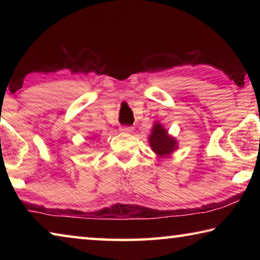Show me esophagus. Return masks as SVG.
Listing matches in <instances>:
<instances>
[{"label":"esophagus","mask_w":260,"mask_h":260,"mask_svg":"<svg viewBox=\"0 0 260 260\" xmlns=\"http://www.w3.org/2000/svg\"><path fill=\"white\" fill-rule=\"evenodd\" d=\"M119 131L121 132V133L131 134V133H133V132H134V128H133V127H131V126H121Z\"/></svg>","instance_id":"obj_1"}]
</instances>
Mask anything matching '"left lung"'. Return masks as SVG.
Masks as SVG:
<instances>
[{
	"instance_id": "1",
	"label": "left lung",
	"mask_w": 260,
	"mask_h": 260,
	"mask_svg": "<svg viewBox=\"0 0 260 260\" xmlns=\"http://www.w3.org/2000/svg\"><path fill=\"white\" fill-rule=\"evenodd\" d=\"M149 143L152 151L159 157H166L178 149V142L173 136H171L159 122H155L152 132L149 136Z\"/></svg>"
}]
</instances>
